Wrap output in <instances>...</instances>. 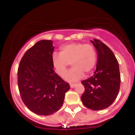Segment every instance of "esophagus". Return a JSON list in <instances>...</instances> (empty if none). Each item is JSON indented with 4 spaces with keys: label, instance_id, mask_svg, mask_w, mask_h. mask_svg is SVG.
I'll use <instances>...</instances> for the list:
<instances>
[{
    "label": "esophagus",
    "instance_id": "34e87169",
    "mask_svg": "<svg viewBox=\"0 0 135 135\" xmlns=\"http://www.w3.org/2000/svg\"><path fill=\"white\" fill-rule=\"evenodd\" d=\"M76 84H77L76 83H70V84L71 88H74L75 86H76Z\"/></svg>",
    "mask_w": 135,
    "mask_h": 135
}]
</instances>
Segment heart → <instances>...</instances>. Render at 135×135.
I'll list each match as a JSON object with an SVG mask.
<instances>
[{"instance_id": "b5f03b06", "label": "heart", "mask_w": 135, "mask_h": 135, "mask_svg": "<svg viewBox=\"0 0 135 135\" xmlns=\"http://www.w3.org/2000/svg\"><path fill=\"white\" fill-rule=\"evenodd\" d=\"M69 63L72 69L65 78L69 81H75L83 76L84 72L90 73L97 63V53L91 44L71 42L61 46L60 53L55 52L52 55V65L57 74L63 76L65 74Z\"/></svg>"}]
</instances>
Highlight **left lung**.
<instances>
[{"instance_id":"1","label":"left lung","mask_w":135,"mask_h":135,"mask_svg":"<svg viewBox=\"0 0 135 135\" xmlns=\"http://www.w3.org/2000/svg\"><path fill=\"white\" fill-rule=\"evenodd\" d=\"M98 52L97 69L81 83L85 90L81 100L86 107L100 110L108 107L119 93L120 75L117 60L110 49L97 39L91 41Z\"/></svg>"}]
</instances>
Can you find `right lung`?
Returning <instances> with one entry per match:
<instances>
[{"label": "right lung", "mask_w": 135, "mask_h": 135, "mask_svg": "<svg viewBox=\"0 0 135 135\" xmlns=\"http://www.w3.org/2000/svg\"><path fill=\"white\" fill-rule=\"evenodd\" d=\"M52 42L42 40L28 49L20 62L18 85L21 100L30 110L49 115L62 106L69 84L55 72Z\"/></svg>", "instance_id": "add662e5"}]
</instances>
